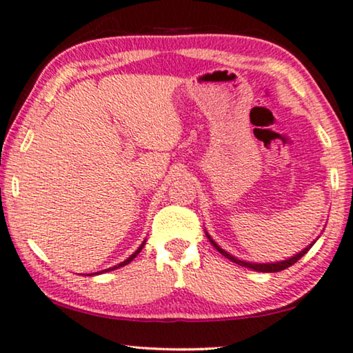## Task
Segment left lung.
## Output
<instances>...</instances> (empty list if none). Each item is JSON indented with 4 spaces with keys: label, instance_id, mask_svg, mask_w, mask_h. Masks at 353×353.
<instances>
[{
    "label": "left lung",
    "instance_id": "obj_1",
    "mask_svg": "<svg viewBox=\"0 0 353 353\" xmlns=\"http://www.w3.org/2000/svg\"><path fill=\"white\" fill-rule=\"evenodd\" d=\"M207 234V232H205ZM207 237H208V240H210L212 242V245L214 248L218 250L219 253L223 254V256H226L228 259H231L232 263H236V264H239V265H243V268H248V269H253V270H256V272H280V270H283V269H287V268H290V265H293L296 261H299L301 258L304 256L305 253L309 252L310 250V247H312L314 245V242L309 245V247H305L303 252H299V253H296L294 256H291V258H288V259H285V261H279V263H268V264H256V263H248V261H242V259H239V258H236V256H232V254H229L228 252H224V250L219 247V245H216L213 242V239L208 236L207 234Z\"/></svg>",
    "mask_w": 353,
    "mask_h": 353
}]
</instances>
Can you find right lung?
I'll return each instance as SVG.
<instances>
[{
    "label": "right lung",
    "instance_id": "1",
    "mask_svg": "<svg viewBox=\"0 0 353 353\" xmlns=\"http://www.w3.org/2000/svg\"><path fill=\"white\" fill-rule=\"evenodd\" d=\"M145 242H146V240H145ZM145 242H143V243L140 245V247H139V250H137V252H135V253H132V254H130V256L125 259V261H122L121 264H117V265H113V268H110V269H106V270H101V272H108V270H114V269H117V268H122V265L129 264V263L132 261V259H134V258L137 256V254H139V253L141 252V250H143V247H145ZM97 274H100V272H97ZM90 275H92V274H90Z\"/></svg>",
    "mask_w": 353,
    "mask_h": 353
}]
</instances>
